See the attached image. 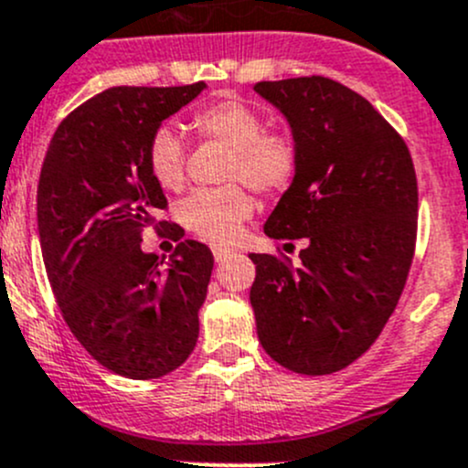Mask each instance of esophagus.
<instances>
[{
    "mask_svg": "<svg viewBox=\"0 0 468 468\" xmlns=\"http://www.w3.org/2000/svg\"><path fill=\"white\" fill-rule=\"evenodd\" d=\"M230 249H226V247H219V244H215V247H212V258H215V262H221V261H226V258L230 256Z\"/></svg>",
    "mask_w": 468,
    "mask_h": 468,
    "instance_id": "34e87169",
    "label": "esophagus"
}]
</instances>
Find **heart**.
<instances>
[{
	"mask_svg": "<svg viewBox=\"0 0 468 468\" xmlns=\"http://www.w3.org/2000/svg\"><path fill=\"white\" fill-rule=\"evenodd\" d=\"M199 135L229 144L233 155L226 178L247 181L264 195L285 190L296 174L299 151L281 131H269L262 112L239 99H221L192 117ZM187 149L174 126H160L146 146V167L163 190L178 192L186 186ZM256 210V201L239 183L224 187H199L178 204V221L207 242H230Z\"/></svg>",
	"mask_w": 468,
	"mask_h": 468,
	"instance_id": "heart-1",
	"label": "heart"
}]
</instances>
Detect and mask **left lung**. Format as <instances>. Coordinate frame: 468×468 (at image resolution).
<instances>
[{
    "label": "left lung",
    "mask_w": 468,
    "mask_h": 468,
    "mask_svg": "<svg viewBox=\"0 0 468 468\" xmlns=\"http://www.w3.org/2000/svg\"><path fill=\"white\" fill-rule=\"evenodd\" d=\"M299 151L290 187L264 221L273 239H305L296 267L251 253V308L262 348L305 376L344 369L394 313L417 239V176L382 115L324 77L256 83Z\"/></svg>",
    "instance_id": "1"
}]
</instances>
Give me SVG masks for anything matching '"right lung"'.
I'll list each match as a JSON object with an SVG mask.
<instances>
[{
	"instance_id": "obj_1",
	"label": "right lung",
	"mask_w": 468,
	"mask_h": 468,
	"mask_svg": "<svg viewBox=\"0 0 468 468\" xmlns=\"http://www.w3.org/2000/svg\"><path fill=\"white\" fill-rule=\"evenodd\" d=\"M204 90V81L103 90L60 122L42 163L37 235L51 290L74 337L124 378L178 369L199 337L210 249L172 226L178 244L160 267L140 230L167 206L146 167L151 135Z\"/></svg>"
}]
</instances>
